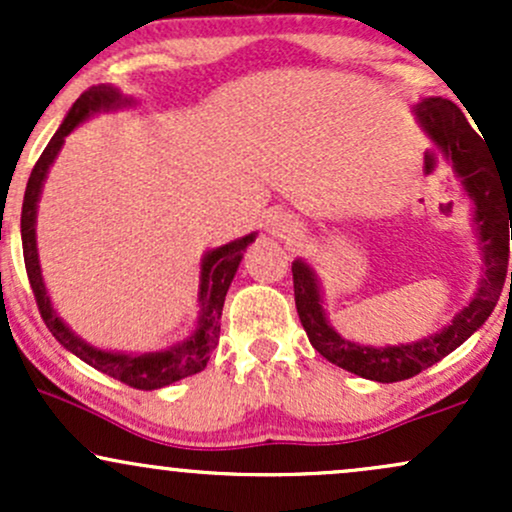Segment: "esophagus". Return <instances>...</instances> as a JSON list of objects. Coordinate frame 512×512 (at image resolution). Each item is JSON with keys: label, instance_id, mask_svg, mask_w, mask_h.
Instances as JSON below:
<instances>
[{"label": "esophagus", "instance_id": "esophagus-1", "mask_svg": "<svg viewBox=\"0 0 512 512\" xmlns=\"http://www.w3.org/2000/svg\"><path fill=\"white\" fill-rule=\"evenodd\" d=\"M269 231L279 238H296L298 236V221L289 214H274L269 221Z\"/></svg>", "mask_w": 512, "mask_h": 512}]
</instances>
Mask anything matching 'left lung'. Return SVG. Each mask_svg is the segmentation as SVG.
Wrapping results in <instances>:
<instances>
[{"mask_svg":"<svg viewBox=\"0 0 512 512\" xmlns=\"http://www.w3.org/2000/svg\"><path fill=\"white\" fill-rule=\"evenodd\" d=\"M416 115H419L421 127L431 134L433 142L445 151V156L460 173L464 190L469 192L474 207H477L474 221H477L486 272L472 303L443 332L433 334V337L414 344L373 349V346H358L339 337L322 310L313 269L301 260L293 262L291 267L296 310L315 351H320V356H325L334 366L361 375V378L378 380V383H399V380L414 378L421 370L431 368L440 358L455 351L493 313L505 279H508L512 240V163H503L498 154H493V149L481 139L484 134L479 137V132L469 127L467 117L455 103L445 101V98H426L416 105Z\"/></svg>","mask_w":512,"mask_h":512,"instance_id":"1","label":"left lung"}]
</instances>
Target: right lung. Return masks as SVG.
<instances>
[{"instance_id": "1", "label": "right lung", "mask_w": 512, "mask_h": 512, "mask_svg": "<svg viewBox=\"0 0 512 512\" xmlns=\"http://www.w3.org/2000/svg\"><path fill=\"white\" fill-rule=\"evenodd\" d=\"M129 103L127 98H122V93L113 86H91L88 91L81 93L76 98V103L69 110V115L64 117L62 127L57 129L55 137L50 139V144L45 146V151L40 154L38 163L31 170V178H28L26 195H23V209H21V243H23V262H26V274L31 281V289L38 303L40 317L48 325L52 337L60 342L64 349L72 351L74 356H79L81 361H86L88 366H93L101 373L110 375V378L120 380L134 390H158V387H166L175 380L187 378V375H195L199 370H204L209 361V354L219 344V332H221V310L223 301H226L228 286H231L233 276L240 260H243V252L248 245L255 240V236H245L236 240V243H228L223 248L211 250L202 262V284H199V303H202V317H199V330L195 337H190L187 342L168 351H156V354H144V356H127V354H108V351L93 349L86 342H81L74 332H69V327L57 317L52 310L48 291H45L43 276H40V264H38V250H35V204H38L40 187H43L48 168L55 161V156L60 154L64 137H67L72 129L84 122L91 113H98L103 108H115V105Z\"/></svg>"}]
</instances>
